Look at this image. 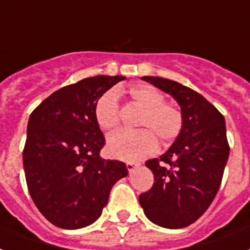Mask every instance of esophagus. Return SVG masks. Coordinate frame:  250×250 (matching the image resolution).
Masks as SVG:
<instances>
[{"label":"esophagus","mask_w":250,"mask_h":250,"mask_svg":"<svg viewBox=\"0 0 250 250\" xmlns=\"http://www.w3.org/2000/svg\"><path fill=\"white\" fill-rule=\"evenodd\" d=\"M125 166H127V169H128L129 173L135 171L136 168L140 167L139 163H133V162H127V163H125Z\"/></svg>","instance_id":"obj_1"}]
</instances>
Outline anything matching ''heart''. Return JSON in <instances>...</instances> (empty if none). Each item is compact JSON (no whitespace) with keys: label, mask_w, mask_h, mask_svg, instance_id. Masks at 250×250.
I'll return each instance as SVG.
<instances>
[{"label":"heart","mask_w":250,"mask_h":250,"mask_svg":"<svg viewBox=\"0 0 250 250\" xmlns=\"http://www.w3.org/2000/svg\"><path fill=\"white\" fill-rule=\"evenodd\" d=\"M110 90L101 95L95 105V119L104 132H111L119 123L118 93ZM132 100L144 107L136 132L119 131L107 139V153L123 160H137L149 157L157 149V139L169 143L180 135L184 125L177 106L164 103V95L150 84H136L128 90Z\"/></svg>","instance_id":"b5f03b06"}]
</instances>
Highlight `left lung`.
Masks as SVG:
<instances>
[{
  "label": "left lung",
  "instance_id": "8db88e82",
  "mask_svg": "<svg viewBox=\"0 0 250 250\" xmlns=\"http://www.w3.org/2000/svg\"><path fill=\"white\" fill-rule=\"evenodd\" d=\"M169 93L181 106L184 125L172 146L146 162L154 185L140 195V206L153 224L182 229L208 209L220 188L230 146L224 115L196 91L160 77H143Z\"/></svg>",
  "mask_w": 250,
  "mask_h": 250
}]
</instances>
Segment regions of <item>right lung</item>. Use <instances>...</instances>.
Segmentation results:
<instances>
[{
  "label": "right lung",
  "mask_w": 250,
  "mask_h": 250,
  "mask_svg": "<svg viewBox=\"0 0 250 250\" xmlns=\"http://www.w3.org/2000/svg\"><path fill=\"white\" fill-rule=\"evenodd\" d=\"M122 76H96L62 87L29 117L23 164L34 204L52 225L76 230L93 224L107 204L115 182L128 169L103 159L105 137L95 105Z\"/></svg>",
  "instance_id": "1"
}]
</instances>
